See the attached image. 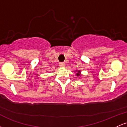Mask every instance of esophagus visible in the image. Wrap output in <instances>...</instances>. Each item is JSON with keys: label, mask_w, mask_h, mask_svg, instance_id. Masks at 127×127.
I'll use <instances>...</instances> for the list:
<instances>
[{"label": "esophagus", "mask_w": 127, "mask_h": 127, "mask_svg": "<svg viewBox=\"0 0 127 127\" xmlns=\"http://www.w3.org/2000/svg\"><path fill=\"white\" fill-rule=\"evenodd\" d=\"M59 65L60 67H64L65 66V64L64 63H60Z\"/></svg>", "instance_id": "esophagus-1"}]
</instances>
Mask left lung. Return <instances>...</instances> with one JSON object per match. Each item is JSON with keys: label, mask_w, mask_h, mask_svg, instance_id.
<instances>
[{"label": "left lung", "mask_w": 127, "mask_h": 127, "mask_svg": "<svg viewBox=\"0 0 127 127\" xmlns=\"http://www.w3.org/2000/svg\"><path fill=\"white\" fill-rule=\"evenodd\" d=\"M76 71L77 72H76V76H81V70H76L75 72H76Z\"/></svg>", "instance_id": "1"}]
</instances>
